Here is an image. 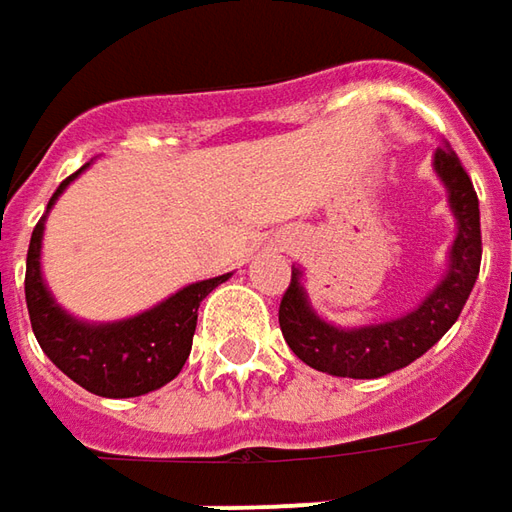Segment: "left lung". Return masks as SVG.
I'll use <instances>...</instances> for the list:
<instances>
[{
	"label": "left lung",
	"instance_id": "obj_1",
	"mask_svg": "<svg viewBox=\"0 0 512 512\" xmlns=\"http://www.w3.org/2000/svg\"><path fill=\"white\" fill-rule=\"evenodd\" d=\"M434 168L448 185V200L454 208L459 233L451 248V267L440 287L423 304L403 318L360 329H338L321 321L307 304L298 284V270L290 276L279 304V327L287 346L298 358L318 372L335 377L372 380L397 372L425 355L454 327L465 301L471 296L479 264H482V228H479V200L471 177L448 146L434 154Z\"/></svg>",
	"mask_w": 512,
	"mask_h": 512
}]
</instances>
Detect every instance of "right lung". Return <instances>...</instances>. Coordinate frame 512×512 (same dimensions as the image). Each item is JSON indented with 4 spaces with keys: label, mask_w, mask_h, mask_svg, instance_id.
<instances>
[{
    "label": "right lung",
    "mask_w": 512,
    "mask_h": 512,
    "mask_svg": "<svg viewBox=\"0 0 512 512\" xmlns=\"http://www.w3.org/2000/svg\"><path fill=\"white\" fill-rule=\"evenodd\" d=\"M78 171L58 185L56 194L47 202V211L72 177H78ZM44 216L30 236L27 270H24V298L30 312V327L44 355L81 389L98 397H140L174 380L191 352L200 301L231 273L188 284L163 304H157L154 310L135 315L129 321L98 324V327L81 324L58 307L41 281L39 250Z\"/></svg>",
    "instance_id": "obj_1"
}]
</instances>
